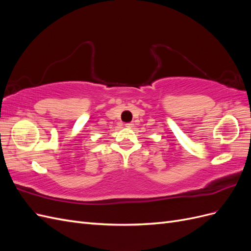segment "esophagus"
Returning <instances> with one entry per match:
<instances>
[{
	"label": "esophagus",
	"mask_w": 251,
	"mask_h": 251,
	"mask_svg": "<svg viewBox=\"0 0 251 251\" xmlns=\"http://www.w3.org/2000/svg\"><path fill=\"white\" fill-rule=\"evenodd\" d=\"M133 125H134V124H132V123H127V124H126V126L131 127V126H133Z\"/></svg>",
	"instance_id": "esophagus-1"
}]
</instances>
